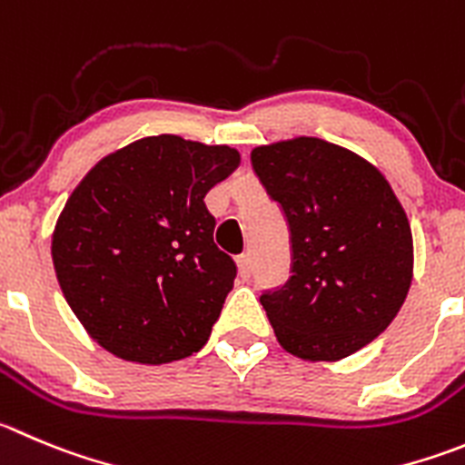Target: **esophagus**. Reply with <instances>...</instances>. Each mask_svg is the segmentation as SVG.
<instances>
[{
    "mask_svg": "<svg viewBox=\"0 0 465 465\" xmlns=\"http://www.w3.org/2000/svg\"><path fill=\"white\" fill-rule=\"evenodd\" d=\"M236 262H238V271H241V275L250 277V272H252V259H250V254H241Z\"/></svg>",
    "mask_w": 465,
    "mask_h": 465,
    "instance_id": "obj_1",
    "label": "esophagus"
}]
</instances>
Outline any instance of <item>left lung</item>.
<instances>
[{
    "label": "left lung",
    "instance_id": "obj_1",
    "mask_svg": "<svg viewBox=\"0 0 465 465\" xmlns=\"http://www.w3.org/2000/svg\"><path fill=\"white\" fill-rule=\"evenodd\" d=\"M292 232V277L262 305L282 349L310 362L355 353L392 323L413 280V233L383 173L316 137L252 151Z\"/></svg>",
    "mask_w": 465,
    "mask_h": 465
}]
</instances>
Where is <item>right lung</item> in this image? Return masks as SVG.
<instances>
[{
	"label": "right lung",
	"mask_w": 465,
	"mask_h": 465,
	"mask_svg": "<svg viewBox=\"0 0 465 465\" xmlns=\"http://www.w3.org/2000/svg\"><path fill=\"white\" fill-rule=\"evenodd\" d=\"M238 164L236 149L158 134L105 155L73 190L52 262L64 298L103 349L163 364L206 344L236 263L213 242L203 197Z\"/></svg>",
	"instance_id": "obj_1"
}]
</instances>
